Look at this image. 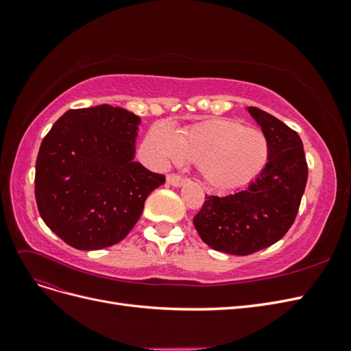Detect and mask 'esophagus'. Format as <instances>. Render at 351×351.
Instances as JSON below:
<instances>
[{"instance_id":"34e87169","label":"esophagus","mask_w":351,"mask_h":351,"mask_svg":"<svg viewBox=\"0 0 351 351\" xmlns=\"http://www.w3.org/2000/svg\"><path fill=\"white\" fill-rule=\"evenodd\" d=\"M167 182L174 187H180V186L184 184V178L182 176H178V174H168Z\"/></svg>"}]
</instances>
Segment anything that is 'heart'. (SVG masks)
Returning a JSON list of instances; mask_svg holds the SVG:
<instances>
[{
  "instance_id": "heart-1",
  "label": "heart",
  "mask_w": 351,
  "mask_h": 351,
  "mask_svg": "<svg viewBox=\"0 0 351 351\" xmlns=\"http://www.w3.org/2000/svg\"><path fill=\"white\" fill-rule=\"evenodd\" d=\"M147 145L159 162L197 164L200 176L215 189H231L249 182L268 161V141L259 130L232 120L197 123L177 134L171 127L156 125Z\"/></svg>"
}]
</instances>
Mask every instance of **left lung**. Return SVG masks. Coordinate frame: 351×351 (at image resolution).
<instances>
[{
  "instance_id": "obj_1",
  "label": "left lung",
  "mask_w": 351,
  "mask_h": 351,
  "mask_svg": "<svg viewBox=\"0 0 351 351\" xmlns=\"http://www.w3.org/2000/svg\"><path fill=\"white\" fill-rule=\"evenodd\" d=\"M247 111L268 141V162L241 192L205 196L193 218L209 247L230 254L262 250L290 230L307 183V162L300 136L281 120L256 107Z\"/></svg>"
}]
</instances>
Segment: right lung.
I'll return each instance as SVG.
<instances>
[{"mask_svg": "<svg viewBox=\"0 0 351 351\" xmlns=\"http://www.w3.org/2000/svg\"><path fill=\"white\" fill-rule=\"evenodd\" d=\"M141 119L98 105L69 110L51 127L36 158L35 197L51 231L79 250L121 241L139 221L146 197L165 183L134 162Z\"/></svg>", "mask_w": 351, "mask_h": 351, "instance_id": "add662e5", "label": "right lung"}]
</instances>
